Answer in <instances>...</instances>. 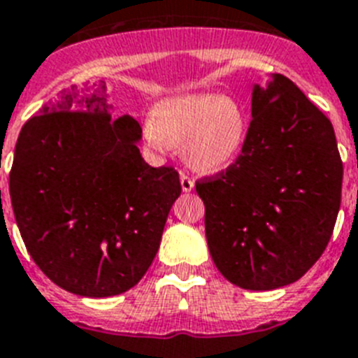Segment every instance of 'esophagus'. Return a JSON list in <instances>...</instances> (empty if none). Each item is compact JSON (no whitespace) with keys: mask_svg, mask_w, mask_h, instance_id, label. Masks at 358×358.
Masks as SVG:
<instances>
[{"mask_svg":"<svg viewBox=\"0 0 358 358\" xmlns=\"http://www.w3.org/2000/svg\"><path fill=\"white\" fill-rule=\"evenodd\" d=\"M181 188H182V192H192L194 190V185H196V182H194V179H192L190 176H188V173L186 172H181Z\"/></svg>","mask_w":358,"mask_h":358,"instance_id":"esophagus-1","label":"esophagus"}]
</instances>
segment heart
<instances>
[{
    "instance_id": "obj_1",
    "label": "heart",
    "mask_w": 358,
    "mask_h": 358,
    "mask_svg": "<svg viewBox=\"0 0 358 358\" xmlns=\"http://www.w3.org/2000/svg\"><path fill=\"white\" fill-rule=\"evenodd\" d=\"M247 135V113L232 96L182 94L159 102L144 122V137L155 150L182 144L188 166L217 173L238 157Z\"/></svg>"
}]
</instances>
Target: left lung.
<instances>
[{
	"label": "left lung",
	"mask_w": 358,
	"mask_h": 358,
	"mask_svg": "<svg viewBox=\"0 0 358 358\" xmlns=\"http://www.w3.org/2000/svg\"><path fill=\"white\" fill-rule=\"evenodd\" d=\"M342 173L331 120L287 76L254 85L241 153L196 182L217 271L250 291L302 278L331 239Z\"/></svg>",
	"instance_id": "obj_1"
}]
</instances>
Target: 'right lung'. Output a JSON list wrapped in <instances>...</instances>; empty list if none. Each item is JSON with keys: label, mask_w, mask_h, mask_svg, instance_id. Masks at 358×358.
<instances>
[{"label": "right lung", "mask_w": 358, "mask_h": 358, "mask_svg": "<svg viewBox=\"0 0 358 358\" xmlns=\"http://www.w3.org/2000/svg\"><path fill=\"white\" fill-rule=\"evenodd\" d=\"M106 96L102 80L60 91L22 128L8 176L34 264L58 287L90 298L141 282L181 196L176 168L144 162L143 129L129 115L111 120Z\"/></svg>", "instance_id": "1"}]
</instances>
